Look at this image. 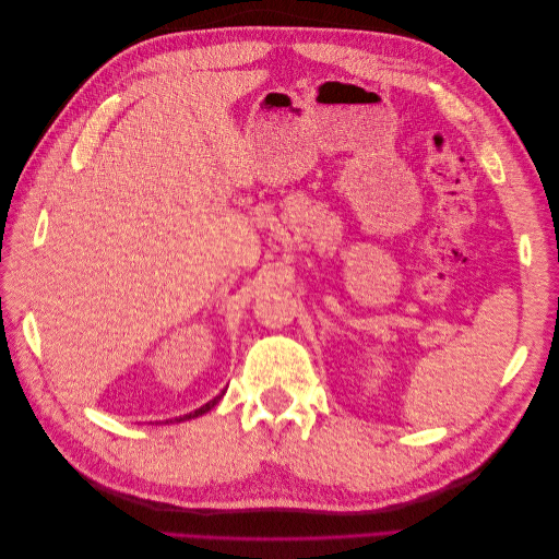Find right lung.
<instances>
[{"mask_svg":"<svg viewBox=\"0 0 559 559\" xmlns=\"http://www.w3.org/2000/svg\"><path fill=\"white\" fill-rule=\"evenodd\" d=\"M222 396H224V392L222 394H218V396H214L210 403H205V405H202V408H198V411H193V413H189V415H186L183 419H191V417H198V415H205L207 411H212L214 408V405L218 403V401H222ZM177 421H181V417L177 419Z\"/></svg>","mask_w":559,"mask_h":559,"instance_id":"right-lung-1","label":"right lung"}]
</instances>
